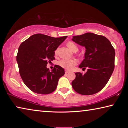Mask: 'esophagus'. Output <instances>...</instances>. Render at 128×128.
Segmentation results:
<instances>
[{
  "label": "esophagus",
  "instance_id": "esophagus-1",
  "mask_svg": "<svg viewBox=\"0 0 128 128\" xmlns=\"http://www.w3.org/2000/svg\"><path fill=\"white\" fill-rule=\"evenodd\" d=\"M69 72V71L68 70H65V73H66V74H67V73H68Z\"/></svg>",
  "mask_w": 128,
  "mask_h": 128
}]
</instances>
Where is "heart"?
I'll return each instance as SVG.
<instances>
[{"mask_svg":"<svg viewBox=\"0 0 128 128\" xmlns=\"http://www.w3.org/2000/svg\"><path fill=\"white\" fill-rule=\"evenodd\" d=\"M66 44L69 49L73 52H77L78 50L77 45L72 41H69ZM55 53H57V51H55ZM77 63V61L75 59H62L59 62V64L60 66L66 70H70Z\"/></svg>","mask_w":128,"mask_h":128,"instance_id":"b5f03b06","label":"heart"}]
</instances>
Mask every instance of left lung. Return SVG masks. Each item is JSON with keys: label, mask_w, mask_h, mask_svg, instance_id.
<instances>
[{"label": "left lung", "mask_w": 128, "mask_h": 128, "mask_svg": "<svg viewBox=\"0 0 128 128\" xmlns=\"http://www.w3.org/2000/svg\"><path fill=\"white\" fill-rule=\"evenodd\" d=\"M72 40L85 47V59L79 67L88 68L85 74L75 73L72 87L81 95L96 94L106 86L114 72V49L105 36L92 33L74 36Z\"/></svg>", "instance_id": "left-lung-1"}]
</instances>
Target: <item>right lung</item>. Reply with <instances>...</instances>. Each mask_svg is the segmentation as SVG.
<instances>
[{
  "label": "right lung",
  "mask_w": 128,
  "mask_h": 128,
  "mask_svg": "<svg viewBox=\"0 0 128 128\" xmlns=\"http://www.w3.org/2000/svg\"><path fill=\"white\" fill-rule=\"evenodd\" d=\"M66 37L36 34L21 43L16 56L19 73L32 92L48 94L56 90L59 78L65 74L64 69L55 65L50 71L46 66L55 60V51Z\"/></svg>",
  "instance_id": "obj_1"
}]
</instances>
